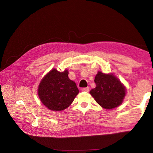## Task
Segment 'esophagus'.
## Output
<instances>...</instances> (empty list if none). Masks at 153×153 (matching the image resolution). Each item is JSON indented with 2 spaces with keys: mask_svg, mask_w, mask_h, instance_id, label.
Returning a JSON list of instances; mask_svg holds the SVG:
<instances>
[{
  "mask_svg": "<svg viewBox=\"0 0 153 153\" xmlns=\"http://www.w3.org/2000/svg\"><path fill=\"white\" fill-rule=\"evenodd\" d=\"M89 90H90V88L88 87L83 88L82 89V91H83V92H89Z\"/></svg>",
  "mask_w": 153,
  "mask_h": 153,
  "instance_id": "1",
  "label": "esophagus"
}]
</instances>
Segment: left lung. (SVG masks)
<instances>
[{"label": "left lung", "mask_w": 153, "mask_h": 153, "mask_svg": "<svg viewBox=\"0 0 153 153\" xmlns=\"http://www.w3.org/2000/svg\"><path fill=\"white\" fill-rule=\"evenodd\" d=\"M96 88L90 91L98 105L105 109H112L122 104L126 88L113 74L98 71L94 78Z\"/></svg>", "instance_id": "obj_1"}]
</instances>
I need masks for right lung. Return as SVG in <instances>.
Returning a JSON list of instances; mask_svg holds the SVG:
<instances>
[{"label":"right lung","mask_w":153,"mask_h":153,"mask_svg":"<svg viewBox=\"0 0 153 153\" xmlns=\"http://www.w3.org/2000/svg\"><path fill=\"white\" fill-rule=\"evenodd\" d=\"M68 74L67 69L60 72L53 69L41 79L38 95L40 101L49 110L65 109L79 93L76 84L69 78Z\"/></svg>","instance_id":"1"}]
</instances>
